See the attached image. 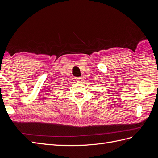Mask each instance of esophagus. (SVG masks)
Listing matches in <instances>:
<instances>
[{
    "label": "esophagus",
    "instance_id": "esophagus-1",
    "mask_svg": "<svg viewBox=\"0 0 158 158\" xmlns=\"http://www.w3.org/2000/svg\"><path fill=\"white\" fill-rule=\"evenodd\" d=\"M75 79L76 82H82L83 81V78L82 77H76Z\"/></svg>",
    "mask_w": 158,
    "mask_h": 158
}]
</instances>
